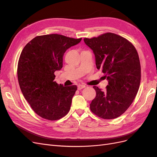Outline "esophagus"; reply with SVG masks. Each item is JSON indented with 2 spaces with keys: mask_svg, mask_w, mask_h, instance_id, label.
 Masks as SVG:
<instances>
[{
  "mask_svg": "<svg viewBox=\"0 0 157 157\" xmlns=\"http://www.w3.org/2000/svg\"><path fill=\"white\" fill-rule=\"evenodd\" d=\"M86 86H85V85H83V84H79V85H78V90H81V89H82V88H85Z\"/></svg>",
  "mask_w": 157,
  "mask_h": 157,
  "instance_id": "1",
  "label": "esophagus"
}]
</instances>
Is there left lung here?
I'll list each match as a JSON object with an SVG mask.
<instances>
[{
    "mask_svg": "<svg viewBox=\"0 0 157 157\" xmlns=\"http://www.w3.org/2000/svg\"><path fill=\"white\" fill-rule=\"evenodd\" d=\"M84 40L94 52L97 69L108 80L104 91L93 86L96 96L90 103V110L103 119L120 117L134 101L140 88L141 65L137 52L129 40L112 33Z\"/></svg>",
    "mask_w": 157,
    "mask_h": 157,
    "instance_id": "obj_1",
    "label": "left lung"
}]
</instances>
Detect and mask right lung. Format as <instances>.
Returning a JSON list of instances; mask_svg holds the SVG:
<instances>
[{"instance_id": "1", "label": "right lung", "mask_w": 157, "mask_h": 157, "mask_svg": "<svg viewBox=\"0 0 157 157\" xmlns=\"http://www.w3.org/2000/svg\"><path fill=\"white\" fill-rule=\"evenodd\" d=\"M82 40L58 34L37 36L23 48L17 64V78L23 96L38 115L56 121L69 113L76 85L63 86L54 79L63 67V56Z\"/></svg>"}]
</instances>
